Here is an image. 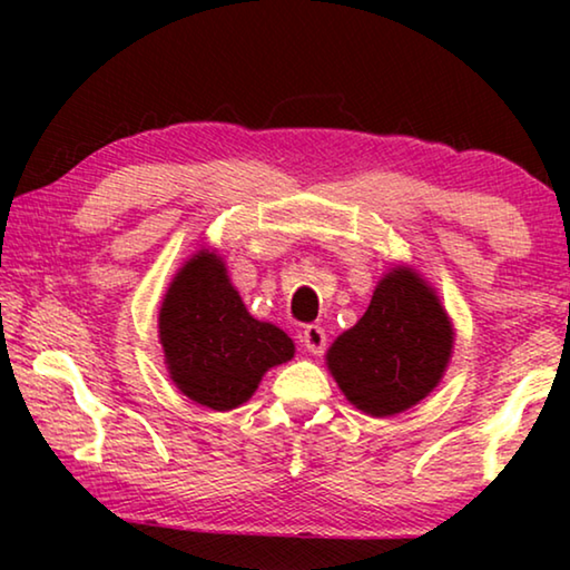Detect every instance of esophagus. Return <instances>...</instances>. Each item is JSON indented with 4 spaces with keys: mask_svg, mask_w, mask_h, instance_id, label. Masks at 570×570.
I'll list each match as a JSON object with an SVG mask.
<instances>
[{
    "mask_svg": "<svg viewBox=\"0 0 570 570\" xmlns=\"http://www.w3.org/2000/svg\"><path fill=\"white\" fill-rule=\"evenodd\" d=\"M302 344L306 352L322 354L326 350V334L320 324H308L302 330Z\"/></svg>",
    "mask_w": 570,
    "mask_h": 570,
    "instance_id": "34e87169",
    "label": "esophagus"
}]
</instances>
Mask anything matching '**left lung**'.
Segmentation results:
<instances>
[{"label": "left lung", "instance_id": "8db88e82", "mask_svg": "<svg viewBox=\"0 0 570 570\" xmlns=\"http://www.w3.org/2000/svg\"><path fill=\"white\" fill-rule=\"evenodd\" d=\"M452 354V326L435 292L392 268L364 316L336 336L326 364L346 400L372 417H390L438 387Z\"/></svg>", "mask_w": 570, "mask_h": 570}]
</instances>
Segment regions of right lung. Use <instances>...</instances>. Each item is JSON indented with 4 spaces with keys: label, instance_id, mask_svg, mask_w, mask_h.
<instances>
[{
    "label": "right lung",
    "instance_id": "1",
    "mask_svg": "<svg viewBox=\"0 0 570 570\" xmlns=\"http://www.w3.org/2000/svg\"><path fill=\"white\" fill-rule=\"evenodd\" d=\"M158 326L173 382L218 412L244 404L266 370L294 356V342L278 326L246 312L224 262L208 250L173 278Z\"/></svg>",
    "mask_w": 570,
    "mask_h": 570
}]
</instances>
